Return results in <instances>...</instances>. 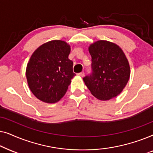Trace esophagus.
I'll use <instances>...</instances> for the list:
<instances>
[{"instance_id": "34e87169", "label": "esophagus", "mask_w": 153, "mask_h": 153, "mask_svg": "<svg viewBox=\"0 0 153 153\" xmlns=\"http://www.w3.org/2000/svg\"><path fill=\"white\" fill-rule=\"evenodd\" d=\"M84 75H85V73H84V72H80V73H79V74H78V76H81V77L84 76Z\"/></svg>"}]
</instances>
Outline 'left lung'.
Segmentation results:
<instances>
[{"instance_id": "8db88e82", "label": "left lung", "mask_w": 153, "mask_h": 153, "mask_svg": "<svg viewBox=\"0 0 153 153\" xmlns=\"http://www.w3.org/2000/svg\"><path fill=\"white\" fill-rule=\"evenodd\" d=\"M92 72L83 81L92 95L100 100L118 95L127 85L130 68L123 50L116 44L99 40L88 48Z\"/></svg>"}]
</instances>
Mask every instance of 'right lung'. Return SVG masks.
Returning a JSON list of instances; mask_svg holds the SVG:
<instances>
[{
    "instance_id": "right-lung-1",
    "label": "right lung",
    "mask_w": 153,
    "mask_h": 153,
    "mask_svg": "<svg viewBox=\"0 0 153 153\" xmlns=\"http://www.w3.org/2000/svg\"><path fill=\"white\" fill-rule=\"evenodd\" d=\"M70 46L62 40L43 44L31 56L26 68L29 88L37 99L46 103L59 101L68 91L73 72L68 58Z\"/></svg>"
}]
</instances>
